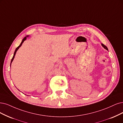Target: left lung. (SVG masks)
Listing matches in <instances>:
<instances>
[{
	"label": "left lung",
	"instance_id": "8db88e82",
	"mask_svg": "<svg viewBox=\"0 0 123 123\" xmlns=\"http://www.w3.org/2000/svg\"><path fill=\"white\" fill-rule=\"evenodd\" d=\"M102 46L103 47V48H105L106 49H107V50H108V49H107V47L106 46H105V45H104L103 43H102Z\"/></svg>",
	"mask_w": 123,
	"mask_h": 123
}]
</instances>
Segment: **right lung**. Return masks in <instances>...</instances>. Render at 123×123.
Segmentation results:
<instances>
[{"instance_id": "add662e5", "label": "right lung", "mask_w": 123, "mask_h": 123, "mask_svg": "<svg viewBox=\"0 0 123 123\" xmlns=\"http://www.w3.org/2000/svg\"><path fill=\"white\" fill-rule=\"evenodd\" d=\"M26 39V37H25L23 39V40H22V42H21V44H20V45H19V46H18L17 48H16V50H15V52H14V54H13V57H12V60H11V63H12V61H13V59H14V58H15V55H16V52H17V50L19 49V48L22 45V43H23V42H24V41Z\"/></svg>"}]
</instances>
